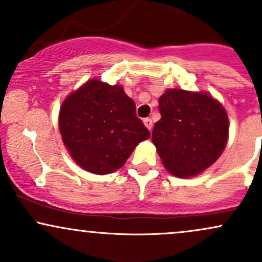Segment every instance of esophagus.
Segmentation results:
<instances>
[{"instance_id":"1","label":"esophagus","mask_w":262,"mask_h":262,"mask_svg":"<svg viewBox=\"0 0 262 262\" xmlns=\"http://www.w3.org/2000/svg\"><path fill=\"white\" fill-rule=\"evenodd\" d=\"M144 124H145V127L148 128L149 130H151V129H152V121L150 118L144 119Z\"/></svg>"}]
</instances>
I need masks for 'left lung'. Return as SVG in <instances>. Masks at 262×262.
<instances>
[{
  "label": "left lung",
  "mask_w": 262,
  "mask_h": 262,
  "mask_svg": "<svg viewBox=\"0 0 262 262\" xmlns=\"http://www.w3.org/2000/svg\"><path fill=\"white\" fill-rule=\"evenodd\" d=\"M161 119L151 140L171 175L188 179L212 166L229 137L225 108L207 92L167 89L159 98Z\"/></svg>",
  "instance_id": "left-lung-1"
}]
</instances>
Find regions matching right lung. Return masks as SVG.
<instances>
[{
  "label": "right lung",
  "mask_w": 262,
  "mask_h": 262,
  "mask_svg": "<svg viewBox=\"0 0 262 262\" xmlns=\"http://www.w3.org/2000/svg\"><path fill=\"white\" fill-rule=\"evenodd\" d=\"M62 143L81 169L107 175L121 169L149 130L122 85L89 80L71 92L59 112Z\"/></svg>",
  "instance_id": "1"
}]
</instances>
